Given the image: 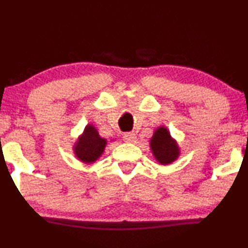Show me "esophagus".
<instances>
[{
  "instance_id": "obj_1",
  "label": "esophagus",
  "mask_w": 248,
  "mask_h": 248,
  "mask_svg": "<svg viewBox=\"0 0 248 248\" xmlns=\"http://www.w3.org/2000/svg\"><path fill=\"white\" fill-rule=\"evenodd\" d=\"M124 140L126 142H134L137 140V136L134 133H126L124 136Z\"/></svg>"
}]
</instances>
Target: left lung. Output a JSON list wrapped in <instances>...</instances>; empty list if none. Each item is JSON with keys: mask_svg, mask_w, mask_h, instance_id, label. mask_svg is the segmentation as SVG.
I'll return each mask as SVG.
<instances>
[{"mask_svg": "<svg viewBox=\"0 0 248 248\" xmlns=\"http://www.w3.org/2000/svg\"><path fill=\"white\" fill-rule=\"evenodd\" d=\"M150 147L155 159L162 166H168L180 156V147L166 126H159L150 139Z\"/></svg>", "mask_w": 248, "mask_h": 248, "instance_id": "obj_1", "label": "left lung"}]
</instances>
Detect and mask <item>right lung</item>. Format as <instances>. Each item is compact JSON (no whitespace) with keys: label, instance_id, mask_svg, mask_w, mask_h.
Returning a JSON list of instances; mask_svg holds the SVG:
<instances>
[{"label":"right lung","instance_id":"right-lung-1","mask_svg":"<svg viewBox=\"0 0 248 248\" xmlns=\"http://www.w3.org/2000/svg\"><path fill=\"white\" fill-rule=\"evenodd\" d=\"M107 142V139L99 136L96 127L89 124L74 144V155L82 163L91 164L103 155Z\"/></svg>","mask_w":248,"mask_h":248}]
</instances>
